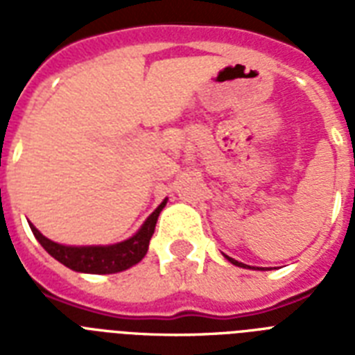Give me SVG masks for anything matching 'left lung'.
Here are the masks:
<instances>
[{
	"label": "left lung",
	"instance_id": "8db88e82",
	"mask_svg": "<svg viewBox=\"0 0 355 355\" xmlns=\"http://www.w3.org/2000/svg\"><path fill=\"white\" fill-rule=\"evenodd\" d=\"M227 259H228V261H230V263H234V265H239V267H245V263H241V261H236V259H234V258H230V256H227Z\"/></svg>",
	"mask_w": 355,
	"mask_h": 355
}]
</instances>
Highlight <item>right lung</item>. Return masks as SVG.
Listing matches in <instances>:
<instances>
[{
	"label": "right lung",
	"mask_w": 355,
	"mask_h": 355,
	"mask_svg": "<svg viewBox=\"0 0 355 355\" xmlns=\"http://www.w3.org/2000/svg\"><path fill=\"white\" fill-rule=\"evenodd\" d=\"M164 206H166V200L147 217V221L136 232V236L127 241L108 245V247H66L42 236L33 225H31V230L40 241L42 247L69 269L77 272H90V275H112L141 261V258L147 254L150 237L155 234L156 221Z\"/></svg>",
	"instance_id": "1"
}]
</instances>
